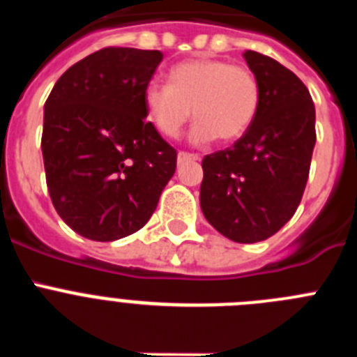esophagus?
Instances as JSON below:
<instances>
[{"mask_svg":"<svg viewBox=\"0 0 357 357\" xmlns=\"http://www.w3.org/2000/svg\"><path fill=\"white\" fill-rule=\"evenodd\" d=\"M200 157L197 153H189V151H178V164H184V162H195L198 160Z\"/></svg>","mask_w":357,"mask_h":357,"instance_id":"34e87169","label":"esophagus"}]
</instances>
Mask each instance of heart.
Segmentation results:
<instances>
[{"instance_id": "b5f03b06", "label": "heart", "mask_w": 357, "mask_h": 357, "mask_svg": "<svg viewBox=\"0 0 357 357\" xmlns=\"http://www.w3.org/2000/svg\"><path fill=\"white\" fill-rule=\"evenodd\" d=\"M169 84L150 82L143 91L146 116L164 137L175 139L188 119L197 118L191 137L234 141L254 123L261 103L259 80L245 66L218 59H191L173 66Z\"/></svg>"}]
</instances>
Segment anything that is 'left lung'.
Wrapping results in <instances>:
<instances>
[{
  "instance_id": "1",
  "label": "left lung",
  "mask_w": 357,
  "mask_h": 357,
  "mask_svg": "<svg viewBox=\"0 0 357 357\" xmlns=\"http://www.w3.org/2000/svg\"><path fill=\"white\" fill-rule=\"evenodd\" d=\"M261 89L257 116L230 148L204 157L202 213L225 238L257 243L291 220L317 143L314 103L304 82L257 52L245 53Z\"/></svg>"
}]
</instances>
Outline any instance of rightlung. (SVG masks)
Masks as SVG:
<instances>
[{"label":"right lung","mask_w":357,"mask_h":357,"mask_svg":"<svg viewBox=\"0 0 357 357\" xmlns=\"http://www.w3.org/2000/svg\"><path fill=\"white\" fill-rule=\"evenodd\" d=\"M162 53L109 46L73 64L44 103V172L59 216L93 241L146 225L176 150L146 119L143 91Z\"/></svg>","instance_id":"obj_1"}]
</instances>
